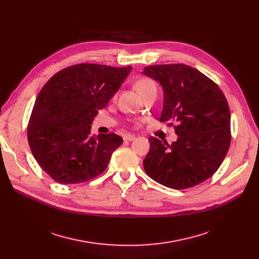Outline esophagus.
Listing matches in <instances>:
<instances>
[{
    "mask_svg": "<svg viewBox=\"0 0 259 259\" xmlns=\"http://www.w3.org/2000/svg\"><path fill=\"white\" fill-rule=\"evenodd\" d=\"M134 139H135V137H134V135H132V134H127V135H125V137H124V141L125 142H131Z\"/></svg>",
    "mask_w": 259,
    "mask_h": 259,
    "instance_id": "1",
    "label": "esophagus"
}]
</instances>
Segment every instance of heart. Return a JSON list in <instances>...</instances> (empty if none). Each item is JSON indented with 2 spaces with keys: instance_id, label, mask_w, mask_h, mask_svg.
<instances>
[{
  "instance_id": "1",
  "label": "heart",
  "mask_w": 259,
  "mask_h": 259,
  "mask_svg": "<svg viewBox=\"0 0 259 259\" xmlns=\"http://www.w3.org/2000/svg\"><path fill=\"white\" fill-rule=\"evenodd\" d=\"M135 89L138 90V92L144 98L146 94L155 92L156 93V85L152 79L149 78H141L139 79L137 83H135Z\"/></svg>"
}]
</instances>
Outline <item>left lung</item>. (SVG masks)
<instances>
[{
  "label": "left lung",
  "mask_w": 259,
  "mask_h": 259,
  "mask_svg": "<svg viewBox=\"0 0 259 259\" xmlns=\"http://www.w3.org/2000/svg\"><path fill=\"white\" fill-rule=\"evenodd\" d=\"M143 73L162 86L159 120L169 122L179 137L170 145L149 139L150 151L143 161L146 173L172 189L199 185L220 168L231 143L230 109L223 91L184 64L147 66Z\"/></svg>",
  "instance_id": "obj_1"
}]
</instances>
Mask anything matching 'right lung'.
Instances as JSON below:
<instances>
[{
  "label": "right lung",
  "mask_w": 259,
  "mask_h": 259,
  "mask_svg": "<svg viewBox=\"0 0 259 259\" xmlns=\"http://www.w3.org/2000/svg\"><path fill=\"white\" fill-rule=\"evenodd\" d=\"M132 69L77 64L54 74L39 91L27 128L31 152L58 183L71 185L102 174L122 139L91 137V124Z\"/></svg>",
  "instance_id": "obj_1"
}]
</instances>
